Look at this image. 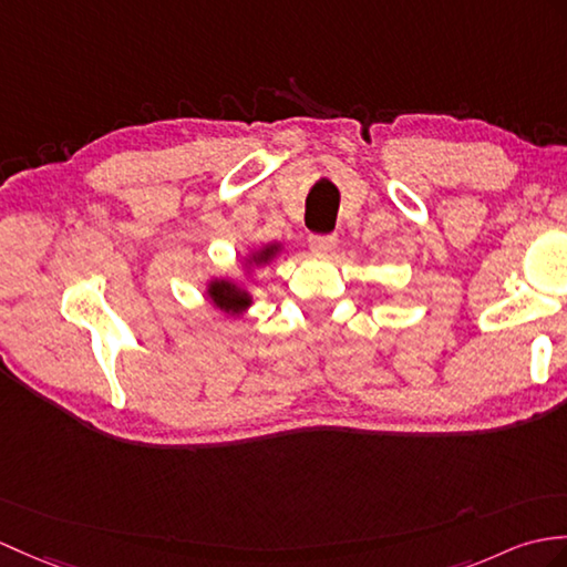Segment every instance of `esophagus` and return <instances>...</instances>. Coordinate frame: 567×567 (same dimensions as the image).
Listing matches in <instances>:
<instances>
[{
    "mask_svg": "<svg viewBox=\"0 0 567 567\" xmlns=\"http://www.w3.org/2000/svg\"><path fill=\"white\" fill-rule=\"evenodd\" d=\"M336 244H338V236L336 234H311L309 236V246L313 248V251L328 254V251H333Z\"/></svg>",
    "mask_w": 567,
    "mask_h": 567,
    "instance_id": "obj_1",
    "label": "esophagus"
}]
</instances>
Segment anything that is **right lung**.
Listing matches in <instances>:
<instances>
[{"instance_id": "obj_1", "label": "right lung", "mask_w": 567, "mask_h": 567, "mask_svg": "<svg viewBox=\"0 0 567 567\" xmlns=\"http://www.w3.org/2000/svg\"><path fill=\"white\" fill-rule=\"evenodd\" d=\"M272 251H275V246L266 248V251L254 256V258H256V260H268V258L272 256ZM209 297H213V301H215V305H217L219 309L231 311V313L244 311V309L248 307V301H251V299H248L246 292H241L239 287L229 285V282H215L213 289H209Z\"/></svg>"}]
</instances>
